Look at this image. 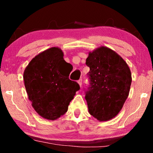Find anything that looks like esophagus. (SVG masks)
Returning a JSON list of instances; mask_svg holds the SVG:
<instances>
[{
    "label": "esophagus",
    "instance_id": "34e87169",
    "mask_svg": "<svg viewBox=\"0 0 153 153\" xmlns=\"http://www.w3.org/2000/svg\"><path fill=\"white\" fill-rule=\"evenodd\" d=\"M77 83H78V84L79 85L80 87L82 86V79H80L78 82H77Z\"/></svg>",
    "mask_w": 153,
    "mask_h": 153
}]
</instances>
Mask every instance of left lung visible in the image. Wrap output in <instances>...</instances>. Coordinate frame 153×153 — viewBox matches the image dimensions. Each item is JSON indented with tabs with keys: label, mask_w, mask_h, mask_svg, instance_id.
<instances>
[{
	"label": "left lung",
	"mask_w": 153,
	"mask_h": 153,
	"mask_svg": "<svg viewBox=\"0 0 153 153\" xmlns=\"http://www.w3.org/2000/svg\"><path fill=\"white\" fill-rule=\"evenodd\" d=\"M90 86L86 98L88 112L99 121L116 117L128 98L131 83L128 65L112 49L101 46L89 52Z\"/></svg>",
	"instance_id": "left-lung-1"
}]
</instances>
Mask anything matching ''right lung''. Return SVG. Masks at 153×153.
<instances>
[{
	"instance_id": "add662e5",
	"label": "right lung",
	"mask_w": 153,
	"mask_h": 153,
	"mask_svg": "<svg viewBox=\"0 0 153 153\" xmlns=\"http://www.w3.org/2000/svg\"><path fill=\"white\" fill-rule=\"evenodd\" d=\"M63 52L51 47L35 56L25 67L24 84L36 112L44 119L56 120L67 111L79 86L69 79V65Z\"/></svg>"
}]
</instances>
